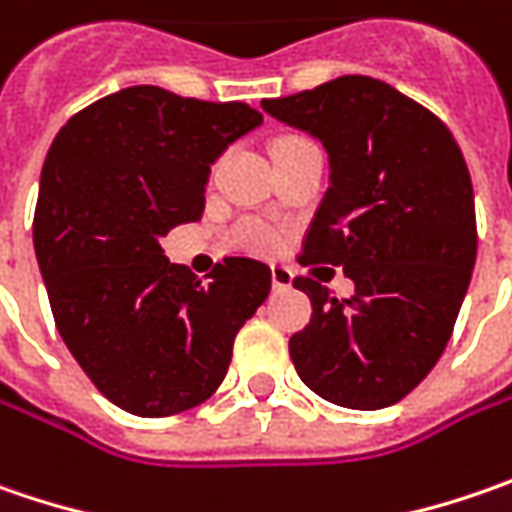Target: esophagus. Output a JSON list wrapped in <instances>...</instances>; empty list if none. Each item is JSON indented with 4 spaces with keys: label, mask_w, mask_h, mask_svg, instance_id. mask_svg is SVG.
Instances as JSON below:
<instances>
[{
    "label": "esophagus",
    "mask_w": 512,
    "mask_h": 512,
    "mask_svg": "<svg viewBox=\"0 0 512 512\" xmlns=\"http://www.w3.org/2000/svg\"><path fill=\"white\" fill-rule=\"evenodd\" d=\"M272 286H275V292H286V289H292V269L275 263V266H272Z\"/></svg>",
    "instance_id": "obj_1"
}]
</instances>
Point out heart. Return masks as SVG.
<instances>
[{
    "instance_id": "heart-1",
    "label": "heart",
    "mask_w": 512,
    "mask_h": 512,
    "mask_svg": "<svg viewBox=\"0 0 512 512\" xmlns=\"http://www.w3.org/2000/svg\"><path fill=\"white\" fill-rule=\"evenodd\" d=\"M295 140H298V137H286V140H280V145L295 143ZM237 240H240L246 249H252V252H272V249L278 246V237H275V232H272V229H266V226H257V223H252V226H243L240 234H237Z\"/></svg>"
}]
</instances>
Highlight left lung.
I'll list each match as a JSON object with an SVG mask.
<instances>
[{
    "label": "left lung",
    "mask_w": 512,
    "mask_h": 512,
    "mask_svg": "<svg viewBox=\"0 0 512 512\" xmlns=\"http://www.w3.org/2000/svg\"><path fill=\"white\" fill-rule=\"evenodd\" d=\"M260 105L329 154V189L300 263L344 266L355 283L338 300L318 280L295 278L312 321L289 338L292 364L338 407H392L438 364L476 266L461 148L433 111L358 74Z\"/></svg>",
    "instance_id": "obj_1"
}]
</instances>
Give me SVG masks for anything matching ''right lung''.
Returning a JSON list of instances; mask_svg holds the SVG:
<instances>
[{"label": "right lung", "instance_id": "add662e5", "mask_svg": "<svg viewBox=\"0 0 512 512\" xmlns=\"http://www.w3.org/2000/svg\"><path fill=\"white\" fill-rule=\"evenodd\" d=\"M263 123L246 102L134 85L82 108L48 148L34 249L56 329L120 410L163 418L223 384L272 269L226 257L200 280L160 237L200 220L212 163Z\"/></svg>", "mask_w": 512, "mask_h": 512}]
</instances>
